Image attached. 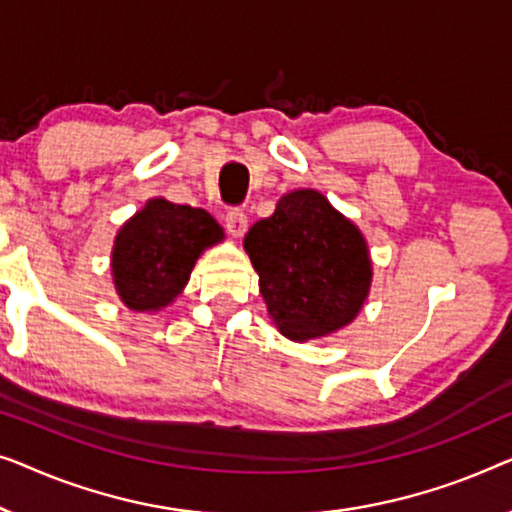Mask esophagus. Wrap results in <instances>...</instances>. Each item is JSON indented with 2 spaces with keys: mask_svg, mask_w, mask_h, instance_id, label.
<instances>
[{
  "mask_svg": "<svg viewBox=\"0 0 512 512\" xmlns=\"http://www.w3.org/2000/svg\"><path fill=\"white\" fill-rule=\"evenodd\" d=\"M225 227L229 236H234V239H241L243 234H246L248 229V215L241 211V208H232V211L227 213L225 218Z\"/></svg>",
  "mask_w": 512,
  "mask_h": 512,
  "instance_id": "34e87169",
  "label": "esophagus"
}]
</instances>
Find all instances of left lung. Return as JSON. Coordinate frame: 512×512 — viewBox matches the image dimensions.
Listing matches in <instances>:
<instances>
[{
  "instance_id": "obj_1",
  "label": "left lung",
  "mask_w": 512,
  "mask_h": 512,
  "mask_svg": "<svg viewBox=\"0 0 512 512\" xmlns=\"http://www.w3.org/2000/svg\"><path fill=\"white\" fill-rule=\"evenodd\" d=\"M266 311L294 343L325 338L355 322L373 283L362 229L313 187L285 192L243 239Z\"/></svg>"
}]
</instances>
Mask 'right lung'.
<instances>
[{
    "mask_svg": "<svg viewBox=\"0 0 512 512\" xmlns=\"http://www.w3.org/2000/svg\"><path fill=\"white\" fill-rule=\"evenodd\" d=\"M225 232L204 208L148 199L118 229L111 250V276L118 299L134 313H157L174 304L206 248Z\"/></svg>",
    "mask_w": 512,
    "mask_h": 512,
    "instance_id": "add662e5",
    "label": "right lung"
}]
</instances>
